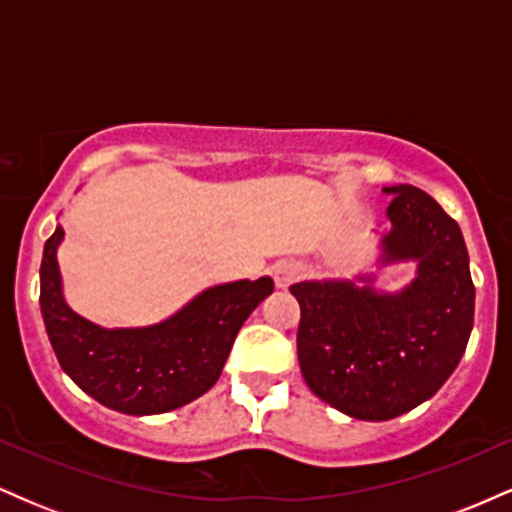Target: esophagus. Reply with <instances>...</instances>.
Listing matches in <instances>:
<instances>
[{"label": "esophagus", "mask_w": 512, "mask_h": 512, "mask_svg": "<svg viewBox=\"0 0 512 512\" xmlns=\"http://www.w3.org/2000/svg\"><path fill=\"white\" fill-rule=\"evenodd\" d=\"M301 274H303L301 264H296V262H279L274 267V272H272L276 289H289L293 281L301 279Z\"/></svg>", "instance_id": "34e87169"}]
</instances>
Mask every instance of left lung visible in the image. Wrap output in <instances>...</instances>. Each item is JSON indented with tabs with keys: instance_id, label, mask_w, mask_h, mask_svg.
Instances as JSON below:
<instances>
[{
	"instance_id": "left-lung-1",
	"label": "left lung",
	"mask_w": 512,
	"mask_h": 512,
	"mask_svg": "<svg viewBox=\"0 0 512 512\" xmlns=\"http://www.w3.org/2000/svg\"><path fill=\"white\" fill-rule=\"evenodd\" d=\"M392 195V231L380 264L416 262V279L397 293L354 281L293 284L301 305L298 363L310 390L361 421H387L431 399L467 349L474 284L462 231L414 185ZM363 279V276H361Z\"/></svg>"
}]
</instances>
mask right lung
<instances>
[{
	"label": "right lung",
	"instance_id": "add662e5",
	"mask_svg": "<svg viewBox=\"0 0 512 512\" xmlns=\"http://www.w3.org/2000/svg\"><path fill=\"white\" fill-rule=\"evenodd\" d=\"M62 238L57 226L40 262L45 330L64 373L86 395L122 414H163L211 390L243 322L274 291L269 276L211 286L158 325L105 330L64 301L57 267Z\"/></svg>",
	"mask_w": 512,
	"mask_h": 512
}]
</instances>
